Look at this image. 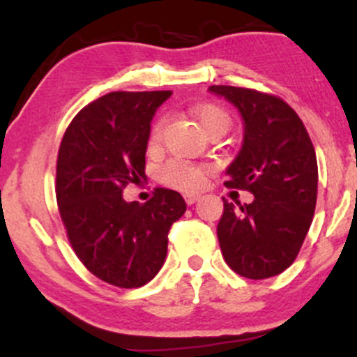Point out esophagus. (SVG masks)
Returning <instances> with one entry per match:
<instances>
[{
	"label": "esophagus",
	"mask_w": 357,
	"mask_h": 357,
	"mask_svg": "<svg viewBox=\"0 0 357 357\" xmlns=\"http://www.w3.org/2000/svg\"><path fill=\"white\" fill-rule=\"evenodd\" d=\"M198 199H199L198 195H184V202L190 204V206H191V204H195L196 202H198Z\"/></svg>",
	"instance_id": "34e87169"
}]
</instances>
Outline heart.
<instances>
[{"label":"heart","instance_id":"b5f03b06","mask_svg":"<svg viewBox=\"0 0 357 357\" xmlns=\"http://www.w3.org/2000/svg\"><path fill=\"white\" fill-rule=\"evenodd\" d=\"M191 114L206 134H223L230 127V116L225 112V109H221L216 104L196 105L191 110ZM162 130H165V119H158L153 127H151L149 139H147L149 147H155L159 144ZM208 174H210V169L204 166H192L184 161H171L162 167L161 179L166 184H169V186L176 188V190L195 192L202 190L204 184H206Z\"/></svg>","mask_w":357,"mask_h":357}]
</instances>
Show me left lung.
<instances>
[{
    "label": "left lung",
    "instance_id": "left-lung-1",
    "mask_svg": "<svg viewBox=\"0 0 357 357\" xmlns=\"http://www.w3.org/2000/svg\"><path fill=\"white\" fill-rule=\"evenodd\" d=\"M243 119V144L228 166V188L255 198L235 206L223 198L216 228L233 272L261 280L294 264L317 202V159L304 122L275 96L231 85H211Z\"/></svg>",
    "mask_w": 357,
    "mask_h": 357
}]
</instances>
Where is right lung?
Wrapping results in <instances>:
<instances>
[{
	"label": "right lung",
	"mask_w": 357,
	"mask_h": 357,
	"mask_svg": "<svg viewBox=\"0 0 357 357\" xmlns=\"http://www.w3.org/2000/svg\"><path fill=\"white\" fill-rule=\"evenodd\" d=\"M171 90L110 92L73 117L56 159V203L77 257L100 280L136 289L166 260L167 233L186 211L178 191L155 188L149 202L122 191L146 179L151 121Z\"/></svg>",
	"instance_id": "1"
}]
</instances>
